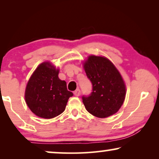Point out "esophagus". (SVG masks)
Returning a JSON list of instances; mask_svg holds the SVG:
<instances>
[{
  "instance_id": "1",
  "label": "esophagus",
  "mask_w": 159,
  "mask_h": 159,
  "mask_svg": "<svg viewBox=\"0 0 159 159\" xmlns=\"http://www.w3.org/2000/svg\"><path fill=\"white\" fill-rule=\"evenodd\" d=\"M74 95H75V96H80V89H77L75 92H74Z\"/></svg>"
}]
</instances>
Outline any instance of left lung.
I'll use <instances>...</instances> for the list:
<instances>
[{
  "mask_svg": "<svg viewBox=\"0 0 159 159\" xmlns=\"http://www.w3.org/2000/svg\"><path fill=\"white\" fill-rule=\"evenodd\" d=\"M87 77L93 84L92 93L82 96L86 110L93 116L106 118L122 106L126 87L119 71L108 58L90 56L84 63Z\"/></svg>",
  "mask_w": 159,
  "mask_h": 159,
  "instance_id": "obj_1",
  "label": "left lung"
}]
</instances>
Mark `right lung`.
Masks as SVG:
<instances>
[{"label":"right lung","mask_w":159,"mask_h":159,"mask_svg":"<svg viewBox=\"0 0 159 159\" xmlns=\"http://www.w3.org/2000/svg\"><path fill=\"white\" fill-rule=\"evenodd\" d=\"M58 69L50 62L39 65L27 82L25 101L36 116L52 119L64 111L73 93L67 90L66 82L58 78Z\"/></svg>","instance_id":"obj_1"}]
</instances>
